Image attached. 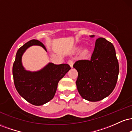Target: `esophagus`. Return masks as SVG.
I'll return each instance as SVG.
<instances>
[{"label":"esophagus","instance_id":"obj_1","mask_svg":"<svg viewBox=\"0 0 132 132\" xmlns=\"http://www.w3.org/2000/svg\"><path fill=\"white\" fill-rule=\"evenodd\" d=\"M68 64H69V65H70V66H71V68H72V66H73L74 61H73V60H69V61H68Z\"/></svg>","mask_w":132,"mask_h":132}]
</instances>
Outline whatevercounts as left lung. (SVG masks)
<instances>
[{"label": "left lung", "mask_w": 132, "mask_h": 132, "mask_svg": "<svg viewBox=\"0 0 132 132\" xmlns=\"http://www.w3.org/2000/svg\"><path fill=\"white\" fill-rule=\"evenodd\" d=\"M73 67L78 72L76 84L83 99L99 101L109 96L116 87L119 62L113 45L104 38L95 41L90 60H78Z\"/></svg>", "instance_id": "left-lung-1"}]
</instances>
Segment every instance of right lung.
<instances>
[{
    "label": "right lung",
    "mask_w": 132,
    "mask_h": 132,
    "mask_svg": "<svg viewBox=\"0 0 132 132\" xmlns=\"http://www.w3.org/2000/svg\"><path fill=\"white\" fill-rule=\"evenodd\" d=\"M33 45L46 48L42 42L31 40L18 50L13 64L12 73L15 88L24 99L35 105H42L51 101L56 91L59 81L71 69L68 64L48 63L40 71L25 70L22 57L26 50Z\"/></svg>",
    "instance_id": "obj_1"
}]
</instances>
